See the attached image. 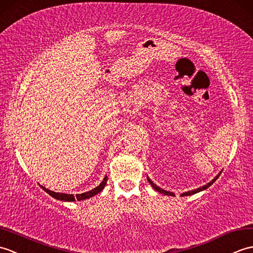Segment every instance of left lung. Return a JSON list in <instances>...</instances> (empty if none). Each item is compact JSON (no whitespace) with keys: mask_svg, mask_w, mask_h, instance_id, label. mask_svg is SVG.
<instances>
[{"mask_svg":"<svg viewBox=\"0 0 253 253\" xmlns=\"http://www.w3.org/2000/svg\"><path fill=\"white\" fill-rule=\"evenodd\" d=\"M222 173V171L217 174V175L212 179V181L210 182V183H208L207 185H205V186H203V187H199V188H197V189H194V190H192V192H186V193H184V194H182V196H189V195H193V194H196V193H198V192H201V190H204V189H206V188H208L209 186H211V185L214 183L216 179H217V177L220 176V174ZM147 179H148V182L150 183V185L151 186H153L157 192H159V193H161V194H164V195H168V196H174V194L173 193H170V192H167V190H164V189H161L160 187H158L157 186V185H155L153 182L150 181V178L149 177H147Z\"/></svg>","mask_w":253,"mask_h":253,"instance_id":"obj_1","label":"left lung"}]
</instances>
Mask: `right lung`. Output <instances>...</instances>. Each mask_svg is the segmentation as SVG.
I'll use <instances>...</instances> for the list:
<instances>
[{"instance_id":"add662e5","label":"right lung","mask_w":253,"mask_h":253,"mask_svg":"<svg viewBox=\"0 0 253 253\" xmlns=\"http://www.w3.org/2000/svg\"><path fill=\"white\" fill-rule=\"evenodd\" d=\"M106 183H107V176H105L104 181H103L102 183H100L96 188H94V189H92V190H89V192H86V193H84V194H78V195H76V197H75L74 195L63 194V193H55V192H52V190H49V189H47V188H45V187H43V186H41V187H42L44 190H45V192H46L48 195L52 196V197L55 198V199L64 200V201H75L76 199H77V200H84V199L89 198V197H92V196L100 193V192H102V190L104 189Z\"/></svg>"}]
</instances>
